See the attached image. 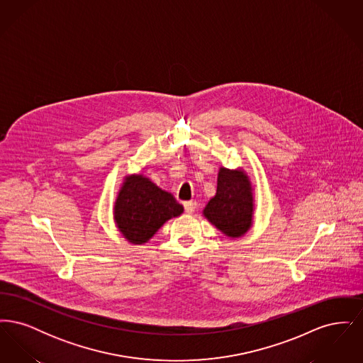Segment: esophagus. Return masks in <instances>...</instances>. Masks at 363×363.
<instances>
[{
  "mask_svg": "<svg viewBox=\"0 0 363 363\" xmlns=\"http://www.w3.org/2000/svg\"><path fill=\"white\" fill-rule=\"evenodd\" d=\"M196 206H197V204H196V201H193V200H191V201H186V203H185V204H184V207H185V212H186V213H193V212H194V209H196Z\"/></svg>",
  "mask_w": 363,
  "mask_h": 363,
  "instance_id": "obj_1",
  "label": "esophagus"
}]
</instances>
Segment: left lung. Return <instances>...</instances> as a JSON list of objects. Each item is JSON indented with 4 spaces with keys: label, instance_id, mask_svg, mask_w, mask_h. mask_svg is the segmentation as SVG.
<instances>
[{
    "label": "left lung",
    "instance_id": "1",
    "mask_svg": "<svg viewBox=\"0 0 363 363\" xmlns=\"http://www.w3.org/2000/svg\"><path fill=\"white\" fill-rule=\"evenodd\" d=\"M253 197L247 175L238 170L222 167L218 175V188L209 200L204 215L227 237H241L252 225Z\"/></svg>",
    "mask_w": 363,
    "mask_h": 363
}]
</instances>
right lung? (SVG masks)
I'll return each mask as SVG.
<instances>
[{
  "label": "right lung",
  "mask_w": 363,
  "mask_h": 363,
  "mask_svg": "<svg viewBox=\"0 0 363 363\" xmlns=\"http://www.w3.org/2000/svg\"><path fill=\"white\" fill-rule=\"evenodd\" d=\"M182 212L184 207L172 193L157 188L143 175H132L120 190L114 218L123 237L140 245L148 241L164 222Z\"/></svg>",
  "instance_id": "obj_1"
}]
</instances>
